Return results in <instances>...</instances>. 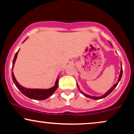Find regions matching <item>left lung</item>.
Returning a JSON list of instances; mask_svg holds the SVG:
<instances>
[{
  "mask_svg": "<svg viewBox=\"0 0 134 134\" xmlns=\"http://www.w3.org/2000/svg\"><path fill=\"white\" fill-rule=\"evenodd\" d=\"M122 72H123V69H122V66H121V70H120V75H119V78H118L117 82H116L115 84H114V85H113V86H112V87H111V88H110V90H109L108 91H107V93H106L105 94H103V96H100V97L92 96H90V95L86 94L85 93H83L82 91L80 90V88L79 87V86H78L77 84V87H78V90H80V92H81V93H82L84 95V96H86V97H87V98H91V99H102V98H105V97H107V96H108V95L110 94L111 93V92L113 91V90H114V89L115 88V87H116V86L118 85V82H119V81H120V79H121V76H122Z\"/></svg>",
  "mask_w": 134,
  "mask_h": 134,
  "instance_id": "1",
  "label": "left lung"
}]
</instances>
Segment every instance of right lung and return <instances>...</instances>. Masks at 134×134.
<instances>
[{
	"instance_id": "obj_1",
	"label": "right lung",
	"mask_w": 134,
	"mask_h": 134,
	"mask_svg": "<svg viewBox=\"0 0 134 134\" xmlns=\"http://www.w3.org/2000/svg\"><path fill=\"white\" fill-rule=\"evenodd\" d=\"M19 50L16 52V53L15 54L14 58L13 59V68H12V70H13L14 65L15 62H16V60L17 56H18V52H19ZM12 77H13V82L15 84V85H16V86L18 87V90H19L23 94L25 95L26 96L28 97V98H31V99H36V100H44V99H47L48 98H49V97L53 94V93L56 91V90L58 87V79H57L54 86L51 87V88L50 89H47V90H43V89H27L26 88V87H23L22 86L20 85L19 83L18 82V81H16V78H15L14 77V75L13 72H12Z\"/></svg>"
}]
</instances>
